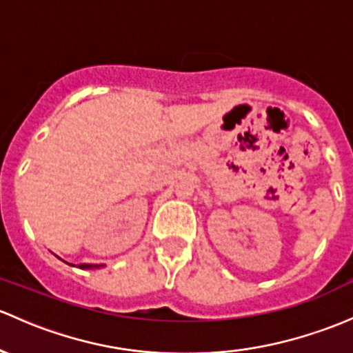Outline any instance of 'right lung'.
Instances as JSON below:
<instances>
[{
	"label": "right lung",
	"instance_id": "add662e5",
	"mask_svg": "<svg viewBox=\"0 0 353 353\" xmlns=\"http://www.w3.org/2000/svg\"><path fill=\"white\" fill-rule=\"evenodd\" d=\"M79 267H81V269H89V267H92V265H89V264H81Z\"/></svg>",
	"mask_w": 353,
	"mask_h": 353
}]
</instances>
